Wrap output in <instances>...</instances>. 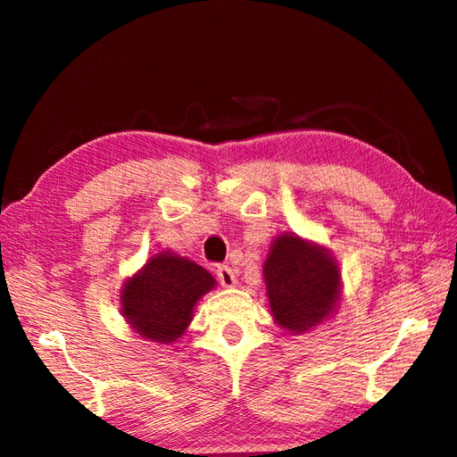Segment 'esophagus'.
<instances>
[{
  "mask_svg": "<svg viewBox=\"0 0 457 457\" xmlns=\"http://www.w3.org/2000/svg\"><path fill=\"white\" fill-rule=\"evenodd\" d=\"M218 279H220V284L223 286V287H234L236 286V273H234V270L229 268V265H220L218 268Z\"/></svg>",
  "mask_w": 457,
  "mask_h": 457,
  "instance_id": "34e87169",
  "label": "esophagus"
}]
</instances>
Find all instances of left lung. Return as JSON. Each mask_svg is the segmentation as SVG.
<instances>
[{"label":"left lung","mask_w":457,"mask_h":457,"mask_svg":"<svg viewBox=\"0 0 457 457\" xmlns=\"http://www.w3.org/2000/svg\"><path fill=\"white\" fill-rule=\"evenodd\" d=\"M263 279L273 320L295 336L334 315L342 289V273L331 253L295 234L273 239Z\"/></svg>","instance_id":"left-lung-1"}]
</instances>
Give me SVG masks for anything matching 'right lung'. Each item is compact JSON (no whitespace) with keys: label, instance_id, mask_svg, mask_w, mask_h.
Returning <instances> with one entry per match:
<instances>
[{"label":"right lung","instance_id":"right-lung-1","mask_svg":"<svg viewBox=\"0 0 457 457\" xmlns=\"http://www.w3.org/2000/svg\"><path fill=\"white\" fill-rule=\"evenodd\" d=\"M215 279L202 265L173 252L152 255L123 284L121 315L147 342L173 344L186 334L195 303Z\"/></svg>","mask_w":457,"mask_h":457}]
</instances>
